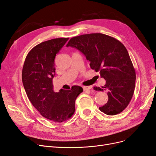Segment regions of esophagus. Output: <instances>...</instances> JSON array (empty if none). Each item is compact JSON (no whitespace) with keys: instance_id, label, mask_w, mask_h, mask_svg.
<instances>
[{"instance_id":"esophagus-1","label":"esophagus","mask_w":156,"mask_h":156,"mask_svg":"<svg viewBox=\"0 0 156 156\" xmlns=\"http://www.w3.org/2000/svg\"><path fill=\"white\" fill-rule=\"evenodd\" d=\"M83 88L84 90H90L92 87H83Z\"/></svg>"}]
</instances>
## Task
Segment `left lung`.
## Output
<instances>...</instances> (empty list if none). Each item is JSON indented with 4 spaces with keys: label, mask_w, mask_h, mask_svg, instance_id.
I'll use <instances>...</instances> for the list:
<instances>
[{
    "label": "left lung",
    "mask_w": 156,
    "mask_h": 156,
    "mask_svg": "<svg viewBox=\"0 0 156 156\" xmlns=\"http://www.w3.org/2000/svg\"><path fill=\"white\" fill-rule=\"evenodd\" d=\"M66 46L81 51L90 62V68L106 80L101 88H94L108 92V101L99 107L100 110L107 115L123 111L133 97L136 79L135 70L125 46L115 37L101 33L73 37Z\"/></svg>",
    "instance_id": "left-lung-1"
}]
</instances>
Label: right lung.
<instances>
[{
  "mask_svg": "<svg viewBox=\"0 0 156 156\" xmlns=\"http://www.w3.org/2000/svg\"><path fill=\"white\" fill-rule=\"evenodd\" d=\"M68 39H52L36 45L28 53L22 70L23 86L32 105L44 117L59 123L72 116L75 100L83 91L79 86L59 92L53 90L55 56Z\"/></svg>",
  "mask_w": 156,
  "mask_h": 156,
  "instance_id": "obj_1",
  "label": "right lung"
}]
</instances>
